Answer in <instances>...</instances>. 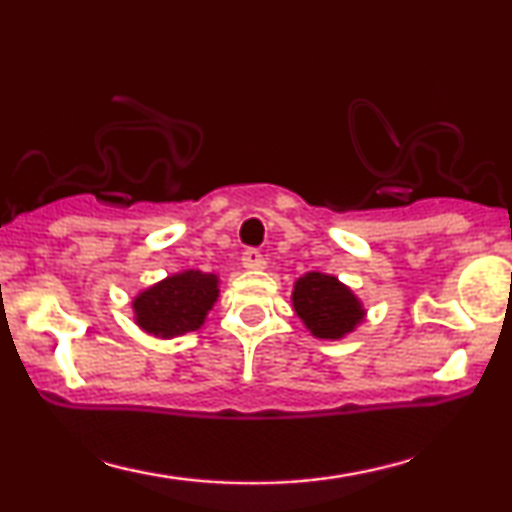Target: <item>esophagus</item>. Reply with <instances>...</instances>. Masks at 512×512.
Wrapping results in <instances>:
<instances>
[{
  "label": "esophagus",
  "instance_id": "34e87169",
  "mask_svg": "<svg viewBox=\"0 0 512 512\" xmlns=\"http://www.w3.org/2000/svg\"><path fill=\"white\" fill-rule=\"evenodd\" d=\"M242 265L247 270H263L265 268V256L258 249H247L242 256Z\"/></svg>",
  "mask_w": 512,
  "mask_h": 512
}]
</instances>
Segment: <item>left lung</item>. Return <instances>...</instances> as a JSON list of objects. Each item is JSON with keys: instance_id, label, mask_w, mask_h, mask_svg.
<instances>
[{"instance_id": "left-lung-1", "label": "left lung", "mask_w": 512, "mask_h": 512, "mask_svg": "<svg viewBox=\"0 0 512 512\" xmlns=\"http://www.w3.org/2000/svg\"><path fill=\"white\" fill-rule=\"evenodd\" d=\"M293 310L314 338L340 340L366 317L359 298L338 277L307 272L293 286Z\"/></svg>"}]
</instances>
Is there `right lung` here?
Segmentation results:
<instances>
[{
	"label": "right lung",
	"mask_w": 512,
	"mask_h": 512,
	"mask_svg": "<svg viewBox=\"0 0 512 512\" xmlns=\"http://www.w3.org/2000/svg\"><path fill=\"white\" fill-rule=\"evenodd\" d=\"M219 298V277L200 270H186L149 286L132 300L135 321L156 338L198 331L207 312Z\"/></svg>",
	"instance_id": "add662e5"
}]
</instances>
